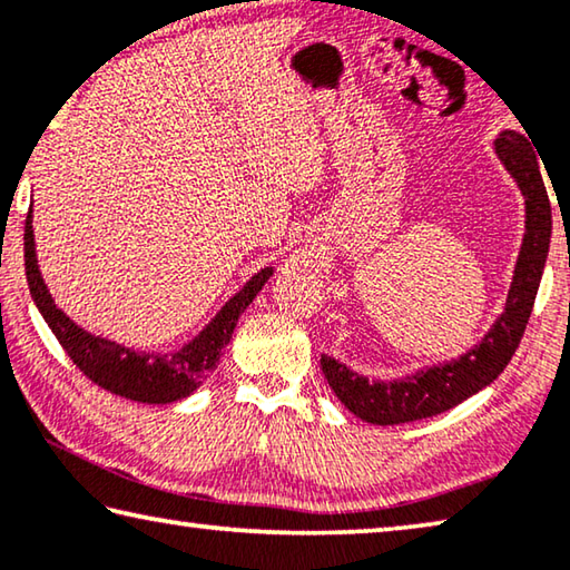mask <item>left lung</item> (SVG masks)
I'll return each instance as SVG.
<instances>
[{
	"mask_svg": "<svg viewBox=\"0 0 570 570\" xmlns=\"http://www.w3.org/2000/svg\"><path fill=\"white\" fill-rule=\"evenodd\" d=\"M494 155L500 157L525 197V236H522L520 256L514 264L504 312L494 320L480 345L466 350L464 355L421 367L393 381L365 377L340 360L322 355V373L330 387L357 419L375 426H395V423L444 413L494 383L518 350L532 304H535L540 278H543L553 218H550L546 183L530 141L518 131L504 129L494 139Z\"/></svg>",
	"mask_w": 570,
	"mask_h": 570,
	"instance_id": "left-lung-1",
	"label": "left lung"
}]
</instances>
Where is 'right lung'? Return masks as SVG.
I'll return each mask as SVG.
<instances>
[{
	"label": "right lung",
	"instance_id": "add662e5",
	"mask_svg": "<svg viewBox=\"0 0 570 570\" xmlns=\"http://www.w3.org/2000/svg\"><path fill=\"white\" fill-rule=\"evenodd\" d=\"M24 274L32 299L38 304L45 322H48L62 350L68 352V357L73 360L88 381L137 403H175L195 393L207 381V375L218 367L238 317L256 299V294L264 288L268 278L274 276V268L266 266L258 274H253L246 286L236 296H230L220 306V312L193 340L185 342L179 350L169 352H139L116 345L111 340L96 337V334L78 327L66 312L58 309L38 266L32 210L24 223Z\"/></svg>",
	"mask_w": 570,
	"mask_h": 570
}]
</instances>
